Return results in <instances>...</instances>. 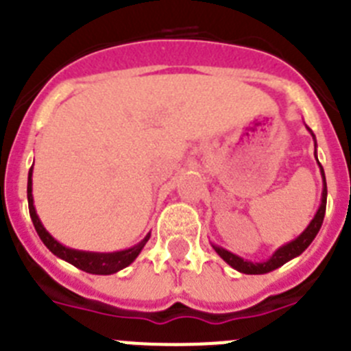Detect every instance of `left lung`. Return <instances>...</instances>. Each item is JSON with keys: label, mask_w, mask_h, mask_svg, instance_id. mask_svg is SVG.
<instances>
[{"label": "left lung", "mask_w": 351, "mask_h": 351, "mask_svg": "<svg viewBox=\"0 0 351 351\" xmlns=\"http://www.w3.org/2000/svg\"><path fill=\"white\" fill-rule=\"evenodd\" d=\"M308 128V126H306ZM308 132L311 133L313 142H315V158H316V163H318V169H320L322 173V181H324V188H322V202L318 210L315 213L313 219L309 221V225L304 228V232L300 235H297L293 241L290 243L283 244L280 246L278 250L269 256L267 260H263V262H253V260H246L243 256L235 255L232 251L225 250V247L218 246V244L210 243L213 250L225 260L232 269L235 271L243 272V274H267V272L276 271V269H280L281 265H285L287 262H290L291 258H297L299 255H302L304 251L308 250L309 244L313 243V239L316 237V234L320 232V226L324 223L325 218V207H327V182H325V172H324V167L320 165V161H318V156H316V137L315 133L308 128Z\"/></svg>", "instance_id": "8db88e82"}]
</instances>
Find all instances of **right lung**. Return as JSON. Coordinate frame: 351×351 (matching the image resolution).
<instances>
[{"mask_svg":"<svg viewBox=\"0 0 351 351\" xmlns=\"http://www.w3.org/2000/svg\"><path fill=\"white\" fill-rule=\"evenodd\" d=\"M27 206H29V216L33 225H35L36 234H38V237L42 239V243L47 246V250L51 251L52 255L64 260V262L71 263L73 267L80 269V271L89 272V274L108 276L116 274L121 269L128 267L130 263L135 262V258L141 255V251L144 250L145 243H147L149 237H151V232H149L141 243L135 244V246L119 251H110V253L73 250V247L64 246V244H61L58 239H54L49 234L47 228L42 225V221H40L38 214H36L35 200H33V167H31L29 173H27Z\"/></svg>","mask_w":351,"mask_h":351,"instance_id":"right-lung-1","label":"right lung"}]
</instances>
